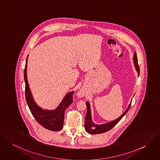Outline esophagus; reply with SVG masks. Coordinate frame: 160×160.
Listing matches in <instances>:
<instances>
[{"instance_id": "34e87169", "label": "esophagus", "mask_w": 160, "mask_h": 160, "mask_svg": "<svg viewBox=\"0 0 160 160\" xmlns=\"http://www.w3.org/2000/svg\"><path fill=\"white\" fill-rule=\"evenodd\" d=\"M77 96H78L79 98H82V97H83V96H85V94H84V92H83V91L80 90V91H78V92Z\"/></svg>"}]
</instances>
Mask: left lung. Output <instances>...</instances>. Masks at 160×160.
<instances>
[{
  "label": "left lung",
  "mask_w": 160,
  "mask_h": 160,
  "mask_svg": "<svg viewBox=\"0 0 160 160\" xmlns=\"http://www.w3.org/2000/svg\"><path fill=\"white\" fill-rule=\"evenodd\" d=\"M133 61H134V64L135 66L136 69L138 72V74H139L140 70L138 66V58H137V55L136 53L135 52L134 53V58H133ZM86 107H87V112H86V117H85V128L86 130V132L90 134H100L103 133L104 132H106L108 130H111L112 128H113L117 123L119 122V121L123 118V116L125 115V114L128 112L129 110L131 103L129 104L127 109L124 111L123 114L118 119L109 122L108 123H103L101 125H98L96 123H94L92 121V118H91V108L90 105L88 102H86Z\"/></svg>",
  "instance_id": "1"
}]
</instances>
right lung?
<instances>
[{
    "label": "right lung",
    "mask_w": 160,
    "mask_h": 160,
    "mask_svg": "<svg viewBox=\"0 0 160 160\" xmlns=\"http://www.w3.org/2000/svg\"><path fill=\"white\" fill-rule=\"evenodd\" d=\"M27 58L26 59L24 76L25 83V98L29 109L37 122L45 128L51 131L60 130L63 127L65 110L73 102L72 95L74 94V91H71L67 94L62 99L59 106L55 110H47L42 109L34 101L29 88L27 77Z\"/></svg>",
    "instance_id": "add662e5"
}]
</instances>
